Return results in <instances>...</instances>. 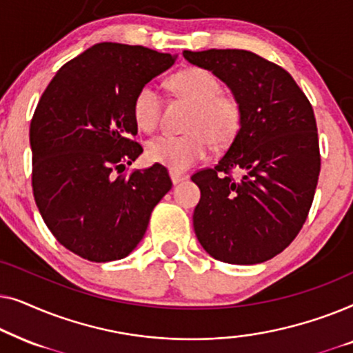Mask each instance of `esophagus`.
<instances>
[{"instance_id": "34e87169", "label": "esophagus", "mask_w": 353, "mask_h": 353, "mask_svg": "<svg viewBox=\"0 0 353 353\" xmlns=\"http://www.w3.org/2000/svg\"><path fill=\"white\" fill-rule=\"evenodd\" d=\"M188 173H183V172H178V170H170V178L173 181V185H178L180 181H185L188 180Z\"/></svg>"}]
</instances>
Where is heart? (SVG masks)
<instances>
[{
  "instance_id": "1",
  "label": "heart",
  "mask_w": 353,
  "mask_h": 353,
  "mask_svg": "<svg viewBox=\"0 0 353 353\" xmlns=\"http://www.w3.org/2000/svg\"><path fill=\"white\" fill-rule=\"evenodd\" d=\"M170 88L190 101L192 110L186 122V134H161L148 143L146 152L152 162L172 170H186L205 159L210 143L226 146L239 133L243 109L231 94L221 93L220 80L205 69L191 67L170 79ZM162 96L156 86L148 83L138 90L133 101L134 122L143 132H154L159 125Z\"/></svg>"
}]
</instances>
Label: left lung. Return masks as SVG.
I'll return each instance as SVG.
<instances>
[{
  "label": "left lung",
  "instance_id": "1",
  "mask_svg": "<svg viewBox=\"0 0 353 353\" xmlns=\"http://www.w3.org/2000/svg\"><path fill=\"white\" fill-rule=\"evenodd\" d=\"M243 109L239 133L214 168L191 176L201 199L192 225L220 262L255 265L283 252L305 223L320 175L312 104L283 67L244 50L183 51ZM241 173L233 179L229 172Z\"/></svg>",
  "mask_w": 353,
  "mask_h": 353
}]
</instances>
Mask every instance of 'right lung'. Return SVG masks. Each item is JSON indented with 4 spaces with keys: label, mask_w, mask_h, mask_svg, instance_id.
<instances>
[{
    "label": "right lung",
    "mask_w": 353,
    "mask_h": 353,
    "mask_svg": "<svg viewBox=\"0 0 353 353\" xmlns=\"http://www.w3.org/2000/svg\"><path fill=\"white\" fill-rule=\"evenodd\" d=\"M176 54L98 43L57 70L30 123L32 186L54 238L91 262L120 260L137 248L149 216L170 191L161 163L114 176L143 152L133 101L175 64Z\"/></svg>",
    "instance_id": "1"
}]
</instances>
